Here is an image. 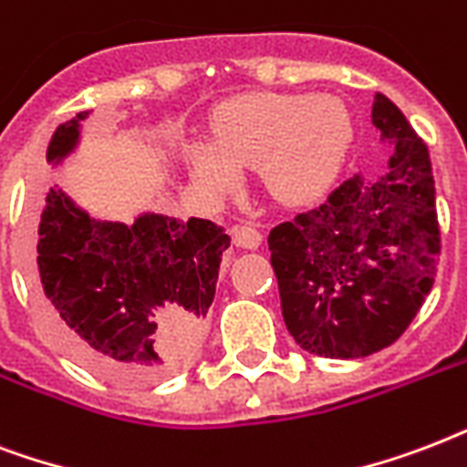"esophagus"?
I'll return each mask as SVG.
<instances>
[{"instance_id":"34e87169","label":"esophagus","mask_w":467,"mask_h":467,"mask_svg":"<svg viewBox=\"0 0 467 467\" xmlns=\"http://www.w3.org/2000/svg\"><path fill=\"white\" fill-rule=\"evenodd\" d=\"M234 244L238 248H251L253 251L263 244V234L251 223H238V226H234Z\"/></svg>"}]
</instances>
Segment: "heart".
I'll return each instance as SVG.
<instances>
[{"instance_id":"obj_1","label":"heart","mask_w":467,"mask_h":467,"mask_svg":"<svg viewBox=\"0 0 467 467\" xmlns=\"http://www.w3.org/2000/svg\"><path fill=\"white\" fill-rule=\"evenodd\" d=\"M353 140V119L338 97L248 95L226 104L214 143L190 150L194 177L212 192H231L241 168L260 165L270 192L305 202L324 192Z\"/></svg>"}]
</instances>
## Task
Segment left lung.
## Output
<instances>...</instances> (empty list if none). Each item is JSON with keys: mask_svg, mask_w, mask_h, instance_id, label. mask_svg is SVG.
I'll return each mask as SVG.
<instances>
[{"mask_svg": "<svg viewBox=\"0 0 467 467\" xmlns=\"http://www.w3.org/2000/svg\"><path fill=\"white\" fill-rule=\"evenodd\" d=\"M372 124L395 143L388 172L375 180L353 175L319 207L277 223L267 236L287 331L324 358H363L392 346L439 270L426 143L385 95H375Z\"/></svg>", "mask_w": 467, "mask_h": 467, "instance_id": "1", "label": "left lung"}]
</instances>
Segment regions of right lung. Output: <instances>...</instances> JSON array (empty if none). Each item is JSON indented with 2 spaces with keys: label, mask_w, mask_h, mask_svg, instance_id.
Masks as SVG:
<instances>
[{
  "label": "right lung",
  "mask_w": 467,
  "mask_h": 467,
  "mask_svg": "<svg viewBox=\"0 0 467 467\" xmlns=\"http://www.w3.org/2000/svg\"><path fill=\"white\" fill-rule=\"evenodd\" d=\"M87 111L56 129L48 162L78 143ZM229 234L207 219L143 214L95 222L50 187L38 223L34 290L57 343L87 370L146 385L192 363Z\"/></svg>",
  "instance_id": "add662e5"
}]
</instances>
